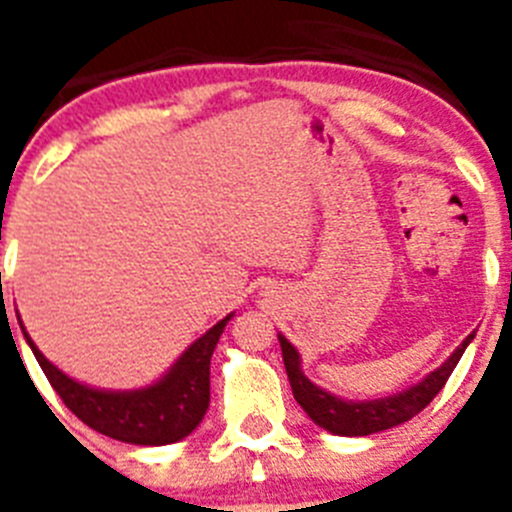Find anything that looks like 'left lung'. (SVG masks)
Segmentation results:
<instances>
[{
    "label": "left lung",
    "mask_w": 512,
    "mask_h": 512,
    "mask_svg": "<svg viewBox=\"0 0 512 512\" xmlns=\"http://www.w3.org/2000/svg\"><path fill=\"white\" fill-rule=\"evenodd\" d=\"M472 338L474 333L464 338V343L456 348L449 359L438 366L436 372L428 374V377H425L423 382L415 384V387L400 392V395L366 402L341 400V397H333L330 392L315 387V384L300 372V354L295 351V346H292L284 336H279V343H282L284 369H287L289 384H292V395L300 402L302 410L310 415L312 423H318L320 428H325V431L330 433H338V436H369V433L395 428V425L415 418L425 405H431V400L443 390V384L451 377L454 366L459 364L461 354H464V348L469 346Z\"/></svg>",
    "instance_id": "left-lung-1"
}]
</instances>
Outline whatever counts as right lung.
<instances>
[{
	"label": "right lung",
	"mask_w": 512,
	"mask_h": 512,
	"mask_svg": "<svg viewBox=\"0 0 512 512\" xmlns=\"http://www.w3.org/2000/svg\"><path fill=\"white\" fill-rule=\"evenodd\" d=\"M230 318L233 315L197 338L161 382L138 392H102L84 387L58 372L27 333L25 338L51 387L81 423L135 446H164L182 441L205 418L210 405V359Z\"/></svg>",
	"instance_id": "obj_1"
}]
</instances>
